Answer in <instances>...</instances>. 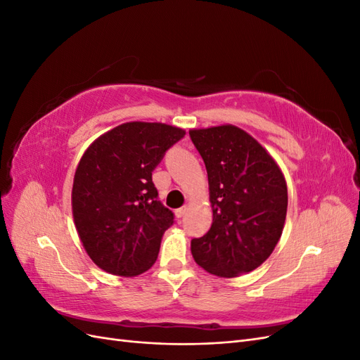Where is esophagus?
Returning a JSON list of instances; mask_svg holds the SVG:
<instances>
[{"label":"esophagus","instance_id":"obj_1","mask_svg":"<svg viewBox=\"0 0 360 360\" xmlns=\"http://www.w3.org/2000/svg\"><path fill=\"white\" fill-rule=\"evenodd\" d=\"M186 210H188V207H186V205H184V207H180V209H177V210H176V216L179 217V219H180V217H183L184 214H186Z\"/></svg>","mask_w":360,"mask_h":360}]
</instances>
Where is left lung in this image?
Returning a JSON list of instances; mask_svg holds the SVG:
<instances>
[{
    "mask_svg": "<svg viewBox=\"0 0 360 360\" xmlns=\"http://www.w3.org/2000/svg\"><path fill=\"white\" fill-rule=\"evenodd\" d=\"M209 176L213 222L192 238L195 263L212 275L252 271L274 252L284 230L288 193L267 151L231 124L189 132Z\"/></svg>",
    "mask_w": 360,
    "mask_h": 360,
    "instance_id": "1",
    "label": "left lung"
}]
</instances>
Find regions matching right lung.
I'll return each mask as SVG.
<instances>
[{
    "instance_id": "1",
    "label": "right lung",
    "mask_w": 360,
    "mask_h": 360,
    "mask_svg": "<svg viewBox=\"0 0 360 360\" xmlns=\"http://www.w3.org/2000/svg\"><path fill=\"white\" fill-rule=\"evenodd\" d=\"M184 134L163 123H124L79 160L73 219L86 254L108 274L136 276L155 264L174 213L158 200L151 172Z\"/></svg>"
}]
</instances>
